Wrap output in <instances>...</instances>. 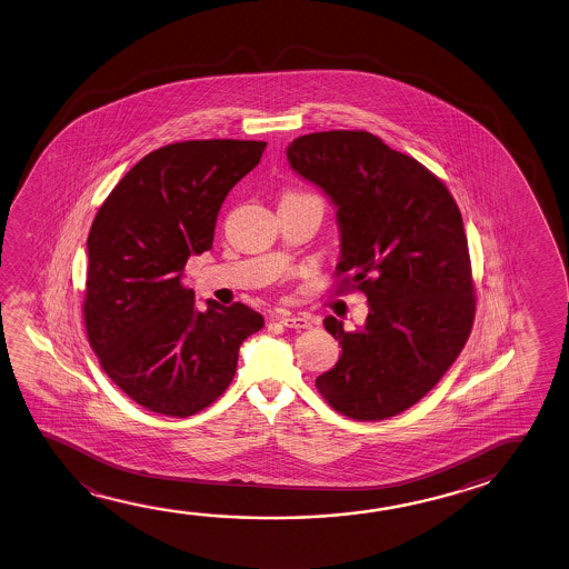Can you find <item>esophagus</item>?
Masks as SVG:
<instances>
[{
    "label": "esophagus",
    "instance_id": "34e87169",
    "mask_svg": "<svg viewBox=\"0 0 569 569\" xmlns=\"http://www.w3.org/2000/svg\"><path fill=\"white\" fill-rule=\"evenodd\" d=\"M280 322L284 325L287 328H310L312 327V318L307 317V315H290V312H284V315H280Z\"/></svg>",
    "mask_w": 569,
    "mask_h": 569
}]
</instances>
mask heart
I'll use <instances>...</instances> for the list:
<instances>
[{"label": "heart", "mask_w": 569, "mask_h": 569, "mask_svg": "<svg viewBox=\"0 0 569 569\" xmlns=\"http://www.w3.org/2000/svg\"><path fill=\"white\" fill-rule=\"evenodd\" d=\"M290 194H297V193H290ZM290 194H287V197H290Z\"/></svg>", "instance_id": "heart-1"}]
</instances>
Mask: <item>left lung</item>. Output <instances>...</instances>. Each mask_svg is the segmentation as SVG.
I'll return each mask as SVG.
<instances>
[{"label": "left lung", "instance_id": "left-lung-1", "mask_svg": "<svg viewBox=\"0 0 569 569\" xmlns=\"http://www.w3.org/2000/svg\"><path fill=\"white\" fill-rule=\"evenodd\" d=\"M337 207L338 289L368 299L367 325L325 328L342 347L318 392L352 420H386L425 398L472 332L476 289L462 214L415 157L368 131H320L287 149Z\"/></svg>", "mask_w": 569, "mask_h": 569}]
</instances>
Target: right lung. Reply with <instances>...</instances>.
Listing matches in <instances>:
<instances>
[{"instance_id":"right-lung-1","label":"right lung","mask_w":569,"mask_h":569,"mask_svg":"<svg viewBox=\"0 0 569 569\" xmlns=\"http://www.w3.org/2000/svg\"><path fill=\"white\" fill-rule=\"evenodd\" d=\"M264 141L164 144L116 184L87 237V338L131 400L184 418L211 406L237 372L239 347L264 327L242 302L207 300L181 284L191 254L211 251L217 214L259 164Z\"/></svg>"}]
</instances>
